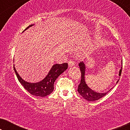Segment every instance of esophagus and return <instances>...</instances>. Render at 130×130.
Here are the masks:
<instances>
[{
  "label": "esophagus",
  "instance_id": "obj_1",
  "mask_svg": "<svg viewBox=\"0 0 130 130\" xmlns=\"http://www.w3.org/2000/svg\"><path fill=\"white\" fill-rule=\"evenodd\" d=\"M74 64H75V63H74V62L73 61H72V60H70V61H69V67H73Z\"/></svg>",
  "mask_w": 130,
  "mask_h": 130
}]
</instances>
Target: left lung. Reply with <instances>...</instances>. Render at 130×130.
Returning a JSON list of instances; mask_svg holds the SVG:
<instances>
[{
  "label": "left lung",
  "instance_id": "obj_1",
  "mask_svg": "<svg viewBox=\"0 0 130 130\" xmlns=\"http://www.w3.org/2000/svg\"><path fill=\"white\" fill-rule=\"evenodd\" d=\"M121 64L122 65V60L121 61ZM79 66L80 67V70L81 72V80L80 83L78 86L77 91L80 93L82 96L83 98L86 99V100L88 101H95L99 100V99H101V98L104 97L105 95H106V93L110 91L111 90V89L109 90H108V92H104V93H99L95 91V90H92L90 89L89 87L88 86V85L86 84V81H85V71H86V66H85V63L83 61L80 62L79 64ZM122 67H121V69L119 72V76H121V71H122ZM118 80L117 82V83L118 82Z\"/></svg>",
  "mask_w": 130,
  "mask_h": 130
}]
</instances>
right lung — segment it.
<instances>
[{"label": "right lung", "instance_id": "add662e5", "mask_svg": "<svg viewBox=\"0 0 130 130\" xmlns=\"http://www.w3.org/2000/svg\"><path fill=\"white\" fill-rule=\"evenodd\" d=\"M33 25H34V24L28 26L23 32H24L25 30ZM67 68H68V64L67 63L60 64H56L53 66L48 73L42 80L37 83H31L24 80L19 76L17 71L16 70L15 64H13L14 71L17 76L19 82L21 83V85L31 95L40 97L46 96L52 93L54 90V82L60 74L67 70Z\"/></svg>", "mask_w": 130, "mask_h": 130}]
</instances>
